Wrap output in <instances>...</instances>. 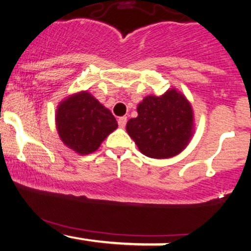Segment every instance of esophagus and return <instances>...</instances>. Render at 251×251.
I'll list each match as a JSON object with an SVG mask.
<instances>
[{
	"instance_id": "esophagus-1",
	"label": "esophagus",
	"mask_w": 251,
	"mask_h": 251,
	"mask_svg": "<svg viewBox=\"0 0 251 251\" xmlns=\"http://www.w3.org/2000/svg\"><path fill=\"white\" fill-rule=\"evenodd\" d=\"M126 123H127V118H126V117H120L119 119H118V124H119V127H122V128L125 127Z\"/></svg>"
}]
</instances>
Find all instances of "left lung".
Here are the masks:
<instances>
[{"label": "left lung", "mask_w": 251, "mask_h": 251, "mask_svg": "<svg viewBox=\"0 0 251 251\" xmlns=\"http://www.w3.org/2000/svg\"><path fill=\"white\" fill-rule=\"evenodd\" d=\"M137 112L138 117L126 124V131L146 157L168 159L189 145L195 133L194 109L178 89L145 97Z\"/></svg>", "instance_id": "1"}]
</instances>
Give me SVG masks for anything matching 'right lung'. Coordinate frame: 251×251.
I'll list each match as a JSON object with an SVG mask.
<instances>
[{"instance_id":"right-lung-1","label":"right lung","mask_w":251,"mask_h":251,"mask_svg":"<svg viewBox=\"0 0 251 251\" xmlns=\"http://www.w3.org/2000/svg\"><path fill=\"white\" fill-rule=\"evenodd\" d=\"M55 125L62 143L81 155L97 151L118 127L111 111L87 91L77 92L59 102Z\"/></svg>"}]
</instances>
